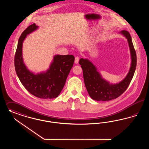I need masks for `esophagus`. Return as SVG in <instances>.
<instances>
[{"label":"esophagus","instance_id":"obj_1","mask_svg":"<svg viewBox=\"0 0 149 149\" xmlns=\"http://www.w3.org/2000/svg\"><path fill=\"white\" fill-rule=\"evenodd\" d=\"M79 56H76L75 58V64H77L79 63Z\"/></svg>","mask_w":149,"mask_h":149}]
</instances>
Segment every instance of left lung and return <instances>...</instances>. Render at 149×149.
Returning <instances> with one entry per match:
<instances>
[{"mask_svg":"<svg viewBox=\"0 0 149 149\" xmlns=\"http://www.w3.org/2000/svg\"><path fill=\"white\" fill-rule=\"evenodd\" d=\"M127 38L130 49L131 65L128 74L119 84H110L101 78L95 66L88 59H80L79 64L83 69L84 80L90 96L96 101H109L116 99L123 94L128 88L134 75L136 67V54L134 47L131 36L126 30L120 32Z\"/></svg>","mask_w":149,"mask_h":149,"instance_id":"1","label":"left lung"}]
</instances>
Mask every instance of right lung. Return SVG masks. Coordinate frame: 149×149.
I'll return each mask as SVG.
<instances>
[{"instance_id":"right-lung-1","label":"right lung","mask_w":149,"mask_h":149,"mask_svg":"<svg viewBox=\"0 0 149 149\" xmlns=\"http://www.w3.org/2000/svg\"><path fill=\"white\" fill-rule=\"evenodd\" d=\"M38 27L35 23L30 25L20 36L14 58L15 69L20 82L31 94L40 99H54L63 89L75 58L72 55H57L46 72L35 75L28 70L22 58L23 42L26 36Z\"/></svg>"}]
</instances>
